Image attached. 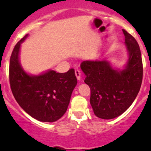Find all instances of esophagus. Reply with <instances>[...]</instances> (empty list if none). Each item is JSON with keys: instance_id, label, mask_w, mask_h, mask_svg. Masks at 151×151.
Here are the masks:
<instances>
[{"instance_id": "1", "label": "esophagus", "mask_w": 151, "mask_h": 151, "mask_svg": "<svg viewBox=\"0 0 151 151\" xmlns=\"http://www.w3.org/2000/svg\"><path fill=\"white\" fill-rule=\"evenodd\" d=\"M75 75L78 81H81V71L79 70H75Z\"/></svg>"}]
</instances>
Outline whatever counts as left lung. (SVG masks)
Instances as JSON below:
<instances>
[{
	"instance_id": "1",
	"label": "left lung",
	"mask_w": 151,
	"mask_h": 151,
	"mask_svg": "<svg viewBox=\"0 0 151 151\" xmlns=\"http://www.w3.org/2000/svg\"><path fill=\"white\" fill-rule=\"evenodd\" d=\"M129 59L124 70L117 71L106 61H83L81 68L85 83L91 89L90 103L95 115L112 119L125 111L137 96L143 81V62L139 46L123 29Z\"/></svg>"
}]
</instances>
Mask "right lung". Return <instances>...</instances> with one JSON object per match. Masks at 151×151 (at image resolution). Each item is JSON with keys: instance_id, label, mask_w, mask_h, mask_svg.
Instances as JSON below:
<instances>
[{"instance_id": "1", "label": "right lung", "mask_w": 151, "mask_h": 151, "mask_svg": "<svg viewBox=\"0 0 151 151\" xmlns=\"http://www.w3.org/2000/svg\"><path fill=\"white\" fill-rule=\"evenodd\" d=\"M25 35L13 49L9 64L12 94L26 112L40 122H54L63 116L77 85L74 69L66 73L49 70L39 76L28 75L20 66L19 52Z\"/></svg>"}]
</instances>
